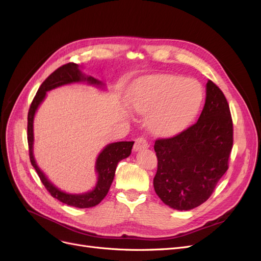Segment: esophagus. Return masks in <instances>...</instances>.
<instances>
[{
    "label": "esophagus",
    "mask_w": 261,
    "mask_h": 261,
    "mask_svg": "<svg viewBox=\"0 0 261 261\" xmlns=\"http://www.w3.org/2000/svg\"><path fill=\"white\" fill-rule=\"evenodd\" d=\"M149 147L148 141L144 137H138L135 141V145H134V150L135 151H139V150H143Z\"/></svg>",
    "instance_id": "esophagus-1"
}]
</instances>
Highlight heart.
Wrapping results in <instances>:
<instances>
[{
  "label": "heart",
  "mask_w": 261,
  "mask_h": 261,
  "mask_svg": "<svg viewBox=\"0 0 261 261\" xmlns=\"http://www.w3.org/2000/svg\"><path fill=\"white\" fill-rule=\"evenodd\" d=\"M202 101L200 85L193 80L162 75L146 78L134 87L130 108L148 114L149 128L169 136L183 129L198 112Z\"/></svg>",
  "instance_id": "1"
}]
</instances>
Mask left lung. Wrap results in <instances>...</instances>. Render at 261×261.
<instances>
[{"mask_svg":"<svg viewBox=\"0 0 261 261\" xmlns=\"http://www.w3.org/2000/svg\"><path fill=\"white\" fill-rule=\"evenodd\" d=\"M206 91L198 121L177 135L154 143V191L176 210H191L207 201L228 169L233 147L230 107L213 82L208 81Z\"/></svg>","mask_w":261,"mask_h":261,"instance_id":"obj_1","label":"left lung"}]
</instances>
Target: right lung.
<instances>
[{
    "label": "right lung",
    "mask_w": 261,
    "mask_h": 261,
    "mask_svg": "<svg viewBox=\"0 0 261 261\" xmlns=\"http://www.w3.org/2000/svg\"><path fill=\"white\" fill-rule=\"evenodd\" d=\"M87 82L93 85H102V83L91 76H85L78 65L75 63H67V64L55 69L54 72L46 78L41 84L40 88L38 89L36 96L31 102L29 111H28V124H27V140L29 146V158L33 167L37 171L39 177H40L42 184L46 188L52 197L57 198L63 203H66L68 206H73L76 208H90L97 206L98 203L107 196L110 186H111L117 163L125 158L129 156L132 152V148L134 141H118L108 145L101 153L99 154L96 162V171L98 173V181L93 191L88 192L82 195H72L66 194L60 191L55 187L51 181L45 177V175L38 168L35 161L33 153V145H34V116L37 111L39 105L43 101L46 91L57 88L62 85H66L70 83L77 82Z\"/></svg>",
    "instance_id": "add662e5"
}]
</instances>
